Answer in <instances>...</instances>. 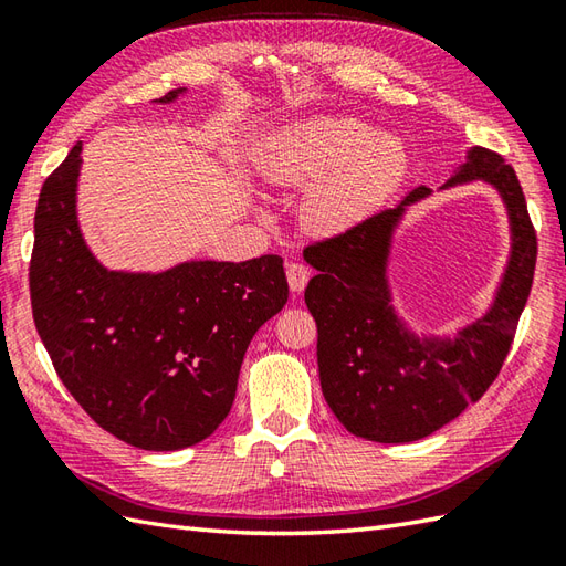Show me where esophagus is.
Returning <instances> with one entry per match:
<instances>
[{"label": "esophagus", "mask_w": 566, "mask_h": 566, "mask_svg": "<svg viewBox=\"0 0 566 566\" xmlns=\"http://www.w3.org/2000/svg\"><path fill=\"white\" fill-rule=\"evenodd\" d=\"M308 276H311V272H308L306 264H302V262L286 264V282H290V290L294 294H302L306 290Z\"/></svg>", "instance_id": "esophagus-1"}]
</instances>
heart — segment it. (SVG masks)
I'll return each instance as SVG.
<instances>
[{
    "label": "heart",
    "mask_w": 566,
    "mask_h": 566,
    "mask_svg": "<svg viewBox=\"0 0 566 566\" xmlns=\"http://www.w3.org/2000/svg\"><path fill=\"white\" fill-rule=\"evenodd\" d=\"M260 177L274 187H308L304 223L340 233L375 211L401 185L408 148L350 116H314L274 130L255 150Z\"/></svg>",
    "instance_id": "obj_1"
}]
</instances>
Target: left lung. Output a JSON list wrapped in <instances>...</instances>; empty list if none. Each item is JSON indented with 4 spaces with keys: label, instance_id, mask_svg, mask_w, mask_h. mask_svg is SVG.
<instances>
[{
    "label": "left lung",
    "instance_id": "1",
    "mask_svg": "<svg viewBox=\"0 0 566 566\" xmlns=\"http://www.w3.org/2000/svg\"><path fill=\"white\" fill-rule=\"evenodd\" d=\"M484 182L509 216V260L491 304L454 333L418 331L394 304L396 233L418 187L394 209L369 216L338 238L304 250L316 270L306 306L318 326V375L331 411L353 436L371 442H413L460 416L496 379L533 286L537 240L513 167L472 146L438 191Z\"/></svg>",
    "mask_w": 566,
    "mask_h": 566
}]
</instances>
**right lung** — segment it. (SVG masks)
<instances>
[{
    "instance_id": "obj_1",
    "label": "right lung",
    "mask_w": 566,
    "mask_h": 566,
    "mask_svg": "<svg viewBox=\"0 0 566 566\" xmlns=\"http://www.w3.org/2000/svg\"><path fill=\"white\" fill-rule=\"evenodd\" d=\"M80 170L82 143L45 179L35 207V331L94 423L140 450L189 448L223 423L252 335L290 298L282 258L109 270L80 228Z\"/></svg>"
}]
</instances>
